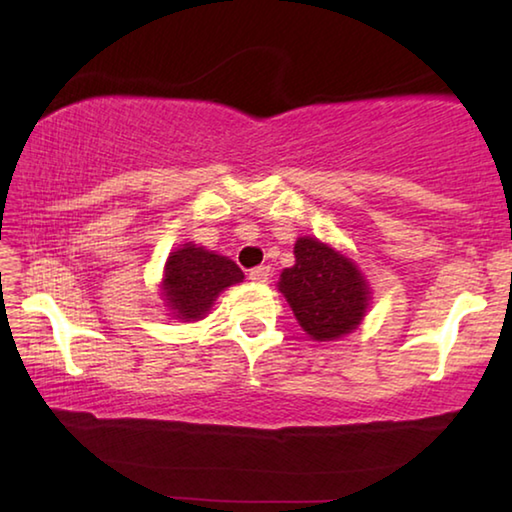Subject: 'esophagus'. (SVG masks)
<instances>
[{
	"label": "esophagus",
	"mask_w": 512,
	"mask_h": 512,
	"mask_svg": "<svg viewBox=\"0 0 512 512\" xmlns=\"http://www.w3.org/2000/svg\"><path fill=\"white\" fill-rule=\"evenodd\" d=\"M268 275H271V268H268V266H255V268H250V271H248V277L253 282H266Z\"/></svg>",
	"instance_id": "34e87169"
}]
</instances>
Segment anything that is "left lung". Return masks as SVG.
Here are the masks:
<instances>
[{"instance_id": "left-lung-1", "label": "left lung", "mask_w": 512, "mask_h": 512, "mask_svg": "<svg viewBox=\"0 0 512 512\" xmlns=\"http://www.w3.org/2000/svg\"><path fill=\"white\" fill-rule=\"evenodd\" d=\"M296 264L284 268L280 291L300 327L316 341H332L352 332L368 307V284L348 257L318 239L296 241Z\"/></svg>"}]
</instances>
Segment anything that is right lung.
Here are the masks:
<instances>
[{"label":"right lung","mask_w":512,"mask_h":512,"mask_svg":"<svg viewBox=\"0 0 512 512\" xmlns=\"http://www.w3.org/2000/svg\"><path fill=\"white\" fill-rule=\"evenodd\" d=\"M244 280L241 268L228 257L185 244L169 255L164 273V296L178 318L198 320L210 311L216 296Z\"/></svg>","instance_id":"obj_1"}]
</instances>
